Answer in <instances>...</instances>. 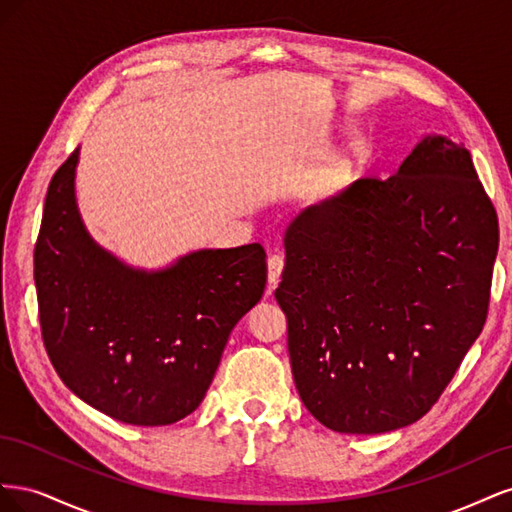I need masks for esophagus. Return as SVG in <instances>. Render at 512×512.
Returning a JSON list of instances; mask_svg holds the SVG:
<instances>
[{"mask_svg": "<svg viewBox=\"0 0 512 512\" xmlns=\"http://www.w3.org/2000/svg\"><path fill=\"white\" fill-rule=\"evenodd\" d=\"M267 267H269V284L275 286L277 282H280L282 271H284V258L273 254V256L269 258V262H267Z\"/></svg>", "mask_w": 512, "mask_h": 512, "instance_id": "1", "label": "esophagus"}]
</instances>
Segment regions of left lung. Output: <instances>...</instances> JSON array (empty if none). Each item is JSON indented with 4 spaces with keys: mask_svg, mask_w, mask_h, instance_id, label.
Segmentation results:
<instances>
[{
    "mask_svg": "<svg viewBox=\"0 0 512 512\" xmlns=\"http://www.w3.org/2000/svg\"><path fill=\"white\" fill-rule=\"evenodd\" d=\"M498 243L470 151L440 134L303 209L275 299L312 416L365 436L425 416L483 331Z\"/></svg>",
    "mask_w": 512,
    "mask_h": 512,
    "instance_id": "obj_1",
    "label": "left lung"
}]
</instances>
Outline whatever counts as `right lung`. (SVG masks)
I'll return each mask as SVG.
<instances>
[{
  "instance_id": "1",
  "label": "right lung",
  "mask_w": 512,
  "mask_h": 512,
  "mask_svg": "<svg viewBox=\"0 0 512 512\" xmlns=\"http://www.w3.org/2000/svg\"><path fill=\"white\" fill-rule=\"evenodd\" d=\"M79 149L57 168L34 250L46 354L68 389L115 421L177 423L205 399L235 324L260 301L258 243L136 269L87 232L74 194Z\"/></svg>"
}]
</instances>
